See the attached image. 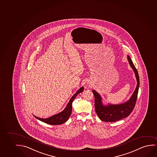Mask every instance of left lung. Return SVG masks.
<instances>
[{
  "instance_id": "left-lung-1",
  "label": "left lung",
  "mask_w": 157,
  "mask_h": 157,
  "mask_svg": "<svg viewBox=\"0 0 157 157\" xmlns=\"http://www.w3.org/2000/svg\"><path fill=\"white\" fill-rule=\"evenodd\" d=\"M128 60L131 67L135 72L137 79V84L134 93L128 101L120 104H110L103 105L102 97L96 91L93 90L95 96V111L99 119L102 121L113 122L123 119L128 116L135 108L139 86V77L137 69L133 63L130 56L128 55Z\"/></svg>"
}]
</instances>
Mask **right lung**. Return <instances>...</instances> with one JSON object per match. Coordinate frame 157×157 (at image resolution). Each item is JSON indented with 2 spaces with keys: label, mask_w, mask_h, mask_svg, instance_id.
Returning <instances> with one entry per match:
<instances>
[{
  "label": "right lung",
  "mask_w": 157,
  "mask_h": 157,
  "mask_svg": "<svg viewBox=\"0 0 157 157\" xmlns=\"http://www.w3.org/2000/svg\"><path fill=\"white\" fill-rule=\"evenodd\" d=\"M83 90H84V88L82 86L76 93H75L74 95H73L67 105L66 108L64 109V110L61 113L47 118H41L39 117H36L34 115L33 116L36 117V119H39L47 124H51V125H60V124H63L68 120L69 118L71 113L72 103L73 101L74 100L78 94L81 93Z\"/></svg>",
  "instance_id": "right-lung-1"
}]
</instances>
